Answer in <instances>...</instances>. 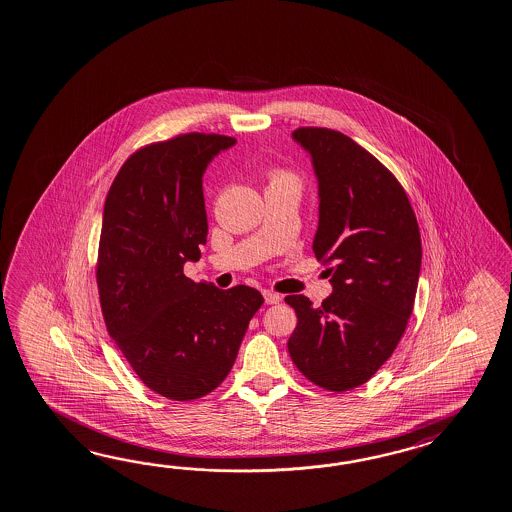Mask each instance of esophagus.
Segmentation results:
<instances>
[{
    "mask_svg": "<svg viewBox=\"0 0 512 512\" xmlns=\"http://www.w3.org/2000/svg\"><path fill=\"white\" fill-rule=\"evenodd\" d=\"M263 298H265V304H280L282 302V295L273 293V291H263Z\"/></svg>",
    "mask_w": 512,
    "mask_h": 512,
    "instance_id": "esophagus-1",
    "label": "esophagus"
}]
</instances>
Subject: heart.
Returning a JSON list of instances; mask_svg holds the SVG:
<instances>
[{"label":"heart","mask_w":512,"mask_h":512,"mask_svg":"<svg viewBox=\"0 0 512 512\" xmlns=\"http://www.w3.org/2000/svg\"><path fill=\"white\" fill-rule=\"evenodd\" d=\"M273 184H293V186H297V179L293 175H289V173L278 171V173L273 175Z\"/></svg>","instance_id":"b5f03b06"}]
</instances>
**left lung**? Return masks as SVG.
Instances as JSON below:
<instances>
[{"label": "left lung", "mask_w": 512, "mask_h": 512, "mask_svg": "<svg viewBox=\"0 0 512 512\" xmlns=\"http://www.w3.org/2000/svg\"><path fill=\"white\" fill-rule=\"evenodd\" d=\"M319 184L313 252L333 291L319 308L287 295L298 324L287 341L297 369L326 391L369 381L391 357L413 313L422 243L415 212L393 173L341 132L291 134Z\"/></svg>", "instance_id": "1"}]
</instances>
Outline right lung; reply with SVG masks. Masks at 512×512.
<instances>
[{
	"instance_id": "right-lung-1",
	"label": "right lung",
	"mask_w": 512,
	"mask_h": 512,
	"mask_svg": "<svg viewBox=\"0 0 512 512\" xmlns=\"http://www.w3.org/2000/svg\"><path fill=\"white\" fill-rule=\"evenodd\" d=\"M234 143L190 132L142 147L119 169L103 210L97 287L108 333L138 378L177 402L223 383L263 304L252 287L223 291L184 274L208 236L204 171Z\"/></svg>"
}]
</instances>
